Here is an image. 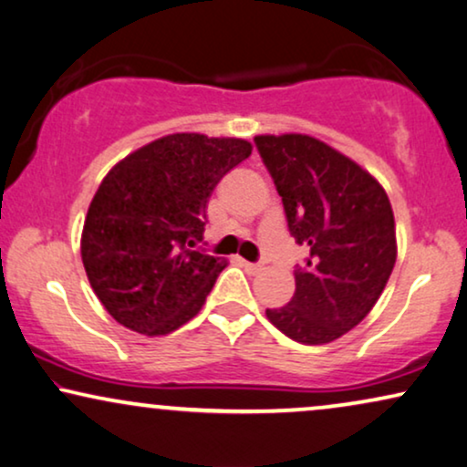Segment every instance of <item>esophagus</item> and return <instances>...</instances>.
<instances>
[{
  "instance_id": "34e87169",
  "label": "esophagus",
  "mask_w": 467,
  "mask_h": 467,
  "mask_svg": "<svg viewBox=\"0 0 467 467\" xmlns=\"http://www.w3.org/2000/svg\"><path fill=\"white\" fill-rule=\"evenodd\" d=\"M239 265L250 273H258L260 269H263V265H260V263H250V260H244V258H239Z\"/></svg>"
}]
</instances>
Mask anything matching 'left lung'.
<instances>
[{"mask_svg":"<svg viewBox=\"0 0 467 467\" xmlns=\"http://www.w3.org/2000/svg\"><path fill=\"white\" fill-rule=\"evenodd\" d=\"M254 142L282 196L290 234L309 247L306 265L295 266V296L266 309V318L298 344H328L371 312L393 271L389 196L368 171L312 136Z\"/></svg>","mask_w":467,"mask_h":467,"instance_id":"left-lung-1","label":"left lung"}]
</instances>
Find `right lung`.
Listing matches in <instances>:
<instances>
[{
	"label": "right lung",
	"mask_w": 467,
	"mask_h": 467,
	"mask_svg": "<svg viewBox=\"0 0 467 467\" xmlns=\"http://www.w3.org/2000/svg\"><path fill=\"white\" fill-rule=\"evenodd\" d=\"M250 153L241 139L171 134L104 177L87 211L80 256L93 292L119 325L166 335L201 312L226 266L196 247L207 201Z\"/></svg>",
	"instance_id": "obj_1"
}]
</instances>
